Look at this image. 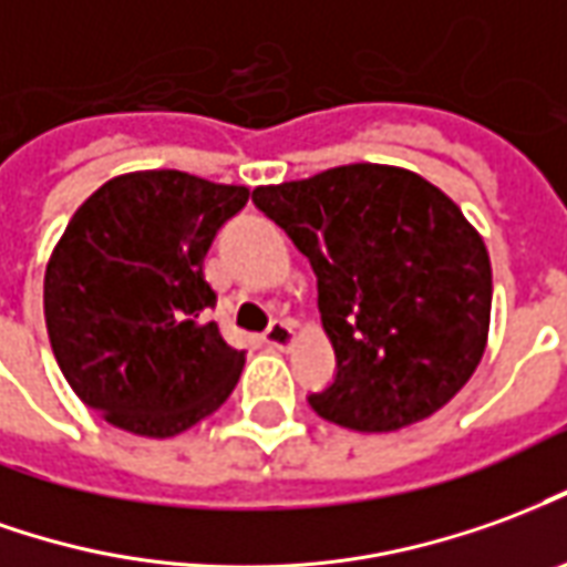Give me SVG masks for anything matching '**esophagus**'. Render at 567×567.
I'll return each instance as SVG.
<instances>
[{
	"label": "esophagus",
	"mask_w": 567,
	"mask_h": 567,
	"mask_svg": "<svg viewBox=\"0 0 567 567\" xmlns=\"http://www.w3.org/2000/svg\"><path fill=\"white\" fill-rule=\"evenodd\" d=\"M264 340L270 343L272 350H285V347H291V340H295V324L288 322V319H276V322L267 328Z\"/></svg>",
	"instance_id": "esophagus-1"
}]
</instances>
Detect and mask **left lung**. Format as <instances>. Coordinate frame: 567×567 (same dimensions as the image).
<instances>
[{
  "instance_id": "obj_1",
  "label": "left lung",
  "mask_w": 567,
  "mask_h": 567,
  "mask_svg": "<svg viewBox=\"0 0 567 567\" xmlns=\"http://www.w3.org/2000/svg\"><path fill=\"white\" fill-rule=\"evenodd\" d=\"M251 202L316 272L338 359L334 380L310 393L319 417L390 433L461 393L488 340L491 260L442 189L359 162L257 187Z\"/></svg>"
}]
</instances>
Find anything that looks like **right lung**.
<instances>
[{"label": "right lung", "mask_w": 567, "mask_h": 567, "mask_svg": "<svg viewBox=\"0 0 567 567\" xmlns=\"http://www.w3.org/2000/svg\"><path fill=\"white\" fill-rule=\"evenodd\" d=\"M248 187L134 172L79 205L45 270V324L73 393L118 430L168 439L224 405L245 350L208 322L205 255Z\"/></svg>", "instance_id": "1"}]
</instances>
